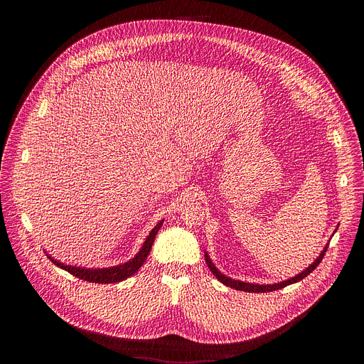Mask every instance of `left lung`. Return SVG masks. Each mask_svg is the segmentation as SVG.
Wrapping results in <instances>:
<instances>
[{
  "label": "left lung",
  "mask_w": 364,
  "mask_h": 364,
  "mask_svg": "<svg viewBox=\"0 0 364 364\" xmlns=\"http://www.w3.org/2000/svg\"><path fill=\"white\" fill-rule=\"evenodd\" d=\"M336 232V230H335ZM328 246H329V243H326V246L323 247V251L320 252V255L314 259V262L313 264H310L307 269L305 270H302L299 274H296L295 277H291V279H288V280H283V282H279V283H273V284H258V283H247V282H242V280H235V279H232V277H227L225 274H223L217 267H215V264L213 262V259L209 258V255H208V252H205V261H206V264H208V267H209V270H211L213 273H214V276L223 283V284H225V286H230V288H233V289H236V291H243V292H255V294H261V292H272V291H277V289H282V288H284V286H288V284H292V283H296V282H299V280H302L304 277H307L310 273H313V270H316V267L321 262V259H323V257H324V252L328 251Z\"/></svg>",
  "instance_id": "1"
}]
</instances>
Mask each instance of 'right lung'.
Wrapping results in <instances>:
<instances>
[{"label":"right lung","mask_w":364,"mask_h":364,"mask_svg":"<svg viewBox=\"0 0 364 364\" xmlns=\"http://www.w3.org/2000/svg\"><path fill=\"white\" fill-rule=\"evenodd\" d=\"M164 220H161L155 227L151 228V232L149 233V236L146 237L141 250L136 254V257L131 258L129 261L124 262V264H118V265H113V267H106V269H85V267H76V265H68L65 262H60L54 259L51 255L47 257L54 262V265L60 267L62 270L73 274L75 277L87 280V282H92V283H118L122 282L125 279H128L129 276H132L134 273H137L140 267L143 265V262L146 261L150 250H151V245L155 242V237L159 232V228L162 227Z\"/></svg>","instance_id":"add662e5"}]
</instances>
